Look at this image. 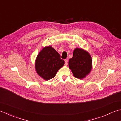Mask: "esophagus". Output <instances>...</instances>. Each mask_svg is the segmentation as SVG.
<instances>
[{
	"mask_svg": "<svg viewBox=\"0 0 121 121\" xmlns=\"http://www.w3.org/2000/svg\"><path fill=\"white\" fill-rule=\"evenodd\" d=\"M65 65H68V60H67V59H65Z\"/></svg>",
	"mask_w": 121,
	"mask_h": 121,
	"instance_id": "obj_1",
	"label": "esophagus"
}]
</instances>
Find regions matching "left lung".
<instances>
[{
    "instance_id": "obj_1",
    "label": "left lung",
    "mask_w": 121,
    "mask_h": 121,
    "mask_svg": "<svg viewBox=\"0 0 121 121\" xmlns=\"http://www.w3.org/2000/svg\"><path fill=\"white\" fill-rule=\"evenodd\" d=\"M92 62V60L89 53L83 49L77 48L73 51V58L69 59V67L75 77L82 79L90 73Z\"/></svg>"
}]
</instances>
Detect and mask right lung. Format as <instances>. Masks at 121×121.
<instances>
[{"mask_svg": "<svg viewBox=\"0 0 121 121\" xmlns=\"http://www.w3.org/2000/svg\"><path fill=\"white\" fill-rule=\"evenodd\" d=\"M65 63L61 56L51 46L44 48L37 56L35 68L37 73L45 80L52 79Z\"/></svg>", "mask_w": 121, "mask_h": 121, "instance_id": "obj_1", "label": "right lung"}]
</instances>
